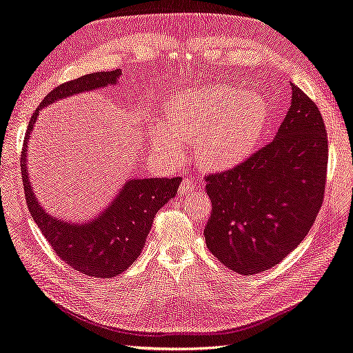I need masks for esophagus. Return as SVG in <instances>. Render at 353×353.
<instances>
[{
	"instance_id": "obj_1",
	"label": "esophagus",
	"mask_w": 353,
	"mask_h": 353,
	"mask_svg": "<svg viewBox=\"0 0 353 353\" xmlns=\"http://www.w3.org/2000/svg\"><path fill=\"white\" fill-rule=\"evenodd\" d=\"M195 188H196V185H195V180H194L192 177H185V179H183V182L180 183V186H179V191H180V194L188 195V194L194 192V191H195Z\"/></svg>"
}]
</instances>
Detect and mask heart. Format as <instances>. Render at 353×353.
I'll return each instance as SVG.
<instances>
[{
  "instance_id": "heart-1",
  "label": "heart",
  "mask_w": 353,
  "mask_h": 353,
  "mask_svg": "<svg viewBox=\"0 0 353 353\" xmlns=\"http://www.w3.org/2000/svg\"><path fill=\"white\" fill-rule=\"evenodd\" d=\"M268 117L266 99L256 90L186 88L170 97L165 120H154L150 135L154 147L174 162L183 158L180 138L194 139L200 167L225 171L241 165L257 150Z\"/></svg>"
}]
</instances>
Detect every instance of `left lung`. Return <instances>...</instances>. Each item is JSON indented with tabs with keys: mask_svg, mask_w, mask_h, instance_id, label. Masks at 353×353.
<instances>
[{
	"mask_svg": "<svg viewBox=\"0 0 353 353\" xmlns=\"http://www.w3.org/2000/svg\"><path fill=\"white\" fill-rule=\"evenodd\" d=\"M292 85L272 143L241 165L206 177L209 251L242 275L268 270L304 241L322 206L327 137L316 103Z\"/></svg>",
	"mask_w": 353,
	"mask_h": 353,
	"instance_id": "8db88e82",
	"label": "left lung"
}]
</instances>
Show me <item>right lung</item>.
<instances>
[{
  "label": "right lung",
  "mask_w": 353,
  "mask_h": 353,
  "mask_svg": "<svg viewBox=\"0 0 353 353\" xmlns=\"http://www.w3.org/2000/svg\"><path fill=\"white\" fill-rule=\"evenodd\" d=\"M120 77L121 69L96 72L54 88L32 114L21 158L27 204L40 232L65 263L81 274L96 278H112L134 263L141 254L154 215L174 199L182 179H128L108 206L96 216L70 221L49 214L40 204L30 180L27 153L40 110L79 93L116 85Z\"/></svg>",
  "instance_id": "obj_1"
}]
</instances>
